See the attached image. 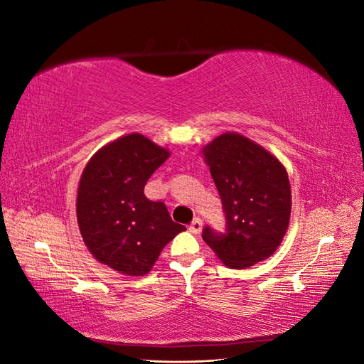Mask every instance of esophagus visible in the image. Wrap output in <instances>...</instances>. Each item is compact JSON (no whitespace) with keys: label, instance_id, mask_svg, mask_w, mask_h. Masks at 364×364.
<instances>
[{"label":"esophagus","instance_id":"34e87169","mask_svg":"<svg viewBox=\"0 0 364 364\" xmlns=\"http://www.w3.org/2000/svg\"><path fill=\"white\" fill-rule=\"evenodd\" d=\"M202 228H203V222H202L199 217H197V218L193 220V223L190 225V232L200 234L202 232Z\"/></svg>","mask_w":364,"mask_h":364}]
</instances>
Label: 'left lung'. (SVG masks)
Segmentation results:
<instances>
[{"instance_id": "left-lung-1", "label": "left lung", "mask_w": 364, "mask_h": 364, "mask_svg": "<svg viewBox=\"0 0 364 364\" xmlns=\"http://www.w3.org/2000/svg\"><path fill=\"white\" fill-rule=\"evenodd\" d=\"M202 155L228 220L226 234L203 229L205 243L229 269H247L267 259L290 225L287 170L269 150L237 132L208 142Z\"/></svg>"}]
</instances>
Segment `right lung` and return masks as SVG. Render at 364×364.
<instances>
[{
  "label": "right lung",
  "mask_w": 364,
  "mask_h": 364,
  "mask_svg": "<svg viewBox=\"0 0 364 364\" xmlns=\"http://www.w3.org/2000/svg\"><path fill=\"white\" fill-rule=\"evenodd\" d=\"M170 156L141 134L107 142L87 161L77 190V223L92 257L126 277H144L162 249L186 228L144 194L150 176Z\"/></svg>",
  "instance_id": "right-lung-1"
}]
</instances>
